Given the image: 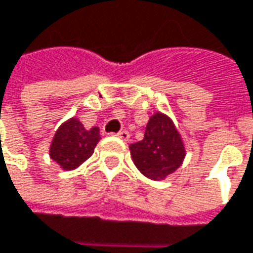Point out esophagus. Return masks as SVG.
<instances>
[{
  "label": "esophagus",
  "instance_id": "obj_1",
  "mask_svg": "<svg viewBox=\"0 0 253 253\" xmlns=\"http://www.w3.org/2000/svg\"><path fill=\"white\" fill-rule=\"evenodd\" d=\"M116 136H117L119 139L125 140V142H127V140H128V137H130V134H128V131H127V130H120Z\"/></svg>",
  "mask_w": 253,
  "mask_h": 253
}]
</instances>
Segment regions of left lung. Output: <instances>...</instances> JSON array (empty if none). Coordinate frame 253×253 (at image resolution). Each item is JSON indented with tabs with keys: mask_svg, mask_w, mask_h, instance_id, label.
Masks as SVG:
<instances>
[{
	"mask_svg": "<svg viewBox=\"0 0 253 253\" xmlns=\"http://www.w3.org/2000/svg\"><path fill=\"white\" fill-rule=\"evenodd\" d=\"M128 148L136 168L153 181H162L175 172L187 155L172 119L161 111L150 116L143 139Z\"/></svg>",
	"mask_w": 253,
	"mask_h": 253,
	"instance_id": "1",
	"label": "left lung"
}]
</instances>
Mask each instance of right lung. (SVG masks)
Masks as SVG:
<instances>
[{
  "instance_id": "obj_1",
  "label": "right lung",
  "mask_w": 253,
  "mask_h": 253,
  "mask_svg": "<svg viewBox=\"0 0 253 253\" xmlns=\"http://www.w3.org/2000/svg\"><path fill=\"white\" fill-rule=\"evenodd\" d=\"M100 128H85L77 117H71L58 127L49 148V156L63 171H74L81 167L100 142Z\"/></svg>"
}]
</instances>
